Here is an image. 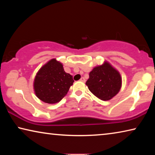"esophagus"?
<instances>
[{"mask_svg":"<svg viewBox=\"0 0 155 155\" xmlns=\"http://www.w3.org/2000/svg\"><path fill=\"white\" fill-rule=\"evenodd\" d=\"M80 81H81V82H85V78H84L83 77H81V79H80Z\"/></svg>","mask_w":155,"mask_h":155,"instance_id":"esophagus-1","label":"esophagus"}]
</instances>
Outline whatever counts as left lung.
Returning a JSON list of instances; mask_svg holds the SVG:
<instances>
[{"mask_svg":"<svg viewBox=\"0 0 155 155\" xmlns=\"http://www.w3.org/2000/svg\"><path fill=\"white\" fill-rule=\"evenodd\" d=\"M89 75L85 84L91 92L102 101L111 100L121 89V75L108 61L94 68Z\"/></svg>","mask_w":155,"mask_h":155,"instance_id":"1","label":"left lung"}]
</instances>
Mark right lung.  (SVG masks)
I'll return each mask as SVG.
<instances>
[{"instance_id":"right-lung-1","label":"right lung","mask_w":155,"mask_h":155,"mask_svg":"<svg viewBox=\"0 0 155 155\" xmlns=\"http://www.w3.org/2000/svg\"><path fill=\"white\" fill-rule=\"evenodd\" d=\"M73 83L72 76L64 71L61 63L52 59L37 72L33 89L41 101L55 104L66 95Z\"/></svg>"}]
</instances>
